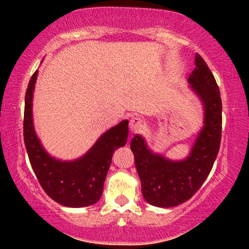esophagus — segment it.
<instances>
[{
	"label": "esophagus",
	"mask_w": 249,
	"mask_h": 249,
	"mask_svg": "<svg viewBox=\"0 0 249 249\" xmlns=\"http://www.w3.org/2000/svg\"><path fill=\"white\" fill-rule=\"evenodd\" d=\"M142 127H144V121L141 118H132L129 122V128H130L131 132L141 131Z\"/></svg>",
	"instance_id": "esophagus-1"
}]
</instances>
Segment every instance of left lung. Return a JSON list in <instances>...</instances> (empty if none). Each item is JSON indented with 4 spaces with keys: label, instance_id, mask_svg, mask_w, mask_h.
I'll return each instance as SVG.
<instances>
[{
    "label": "left lung",
    "instance_id": "1",
    "mask_svg": "<svg viewBox=\"0 0 249 249\" xmlns=\"http://www.w3.org/2000/svg\"><path fill=\"white\" fill-rule=\"evenodd\" d=\"M188 84L202 102L203 127L187 158L170 160L154 153L145 138L135 135L130 148L146 202L158 207H173L190 199L210 175L219 153L222 131V102L215 78L199 54Z\"/></svg>",
    "mask_w": 249,
    "mask_h": 249
}]
</instances>
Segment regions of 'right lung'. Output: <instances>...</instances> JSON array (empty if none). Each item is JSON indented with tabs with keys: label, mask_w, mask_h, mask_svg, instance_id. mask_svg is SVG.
Wrapping results in <instances>:
<instances>
[{
	"label": "right lung",
	"mask_w": 249,
	"mask_h": 249,
	"mask_svg": "<svg viewBox=\"0 0 249 249\" xmlns=\"http://www.w3.org/2000/svg\"><path fill=\"white\" fill-rule=\"evenodd\" d=\"M38 70L30 78L25 98L23 139L32 168L47 195L68 207H85L98 202L114 151L127 142L128 120L105 131L86 154L72 161L51 156L37 137L33 120V96Z\"/></svg>",
	"instance_id": "1"
}]
</instances>
